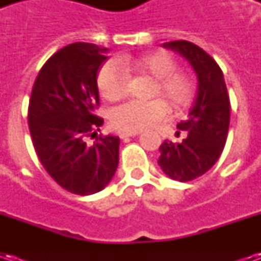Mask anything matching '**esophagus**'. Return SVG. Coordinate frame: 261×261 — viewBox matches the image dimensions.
I'll return each instance as SVG.
<instances>
[{"label": "esophagus", "mask_w": 261, "mask_h": 261, "mask_svg": "<svg viewBox=\"0 0 261 261\" xmlns=\"http://www.w3.org/2000/svg\"><path fill=\"white\" fill-rule=\"evenodd\" d=\"M140 133H120V138L121 140H127V138H130V137H136L138 136Z\"/></svg>", "instance_id": "esophagus-1"}]
</instances>
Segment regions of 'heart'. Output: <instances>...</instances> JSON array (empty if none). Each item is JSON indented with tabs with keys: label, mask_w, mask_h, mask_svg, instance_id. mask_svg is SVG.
<instances>
[{
	"label": "heart",
	"mask_w": 261,
	"mask_h": 261,
	"mask_svg": "<svg viewBox=\"0 0 261 261\" xmlns=\"http://www.w3.org/2000/svg\"><path fill=\"white\" fill-rule=\"evenodd\" d=\"M120 65L124 69H133L155 78L152 95L162 96L176 110L187 108L194 99L196 82L193 76L183 71H176V60L166 51L123 59ZM120 65L109 61L97 72V89L109 102L123 99L128 92V78ZM168 105L162 99L148 102L131 100L114 109L110 121L120 131L138 133L164 119L168 113Z\"/></svg>",
	"instance_id": "b5f03b06"
}]
</instances>
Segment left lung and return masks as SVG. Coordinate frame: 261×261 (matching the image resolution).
I'll list each match as a JSON object with an SVG mask.
<instances>
[{
    "label": "left lung",
    "instance_id": "obj_1",
    "mask_svg": "<svg viewBox=\"0 0 261 261\" xmlns=\"http://www.w3.org/2000/svg\"><path fill=\"white\" fill-rule=\"evenodd\" d=\"M164 47L177 51L192 64L198 89L189 119L177 124L179 130L186 131V138L181 142L164 141L158 164L170 179L190 181L211 169L224 151L229 128V95L219 65L202 48L186 40L164 43Z\"/></svg>",
    "mask_w": 261,
    "mask_h": 261
}]
</instances>
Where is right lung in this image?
Here are the masks:
<instances>
[{"instance_id": "right-lung-1", "label": "right lung", "mask_w": 261, "mask_h": 261, "mask_svg": "<svg viewBox=\"0 0 261 261\" xmlns=\"http://www.w3.org/2000/svg\"><path fill=\"white\" fill-rule=\"evenodd\" d=\"M109 50L92 43H72L54 53L37 74L28 123L32 141L47 173L69 193L88 196L103 190L119 165L120 138L99 136L97 71Z\"/></svg>"}]
</instances>
